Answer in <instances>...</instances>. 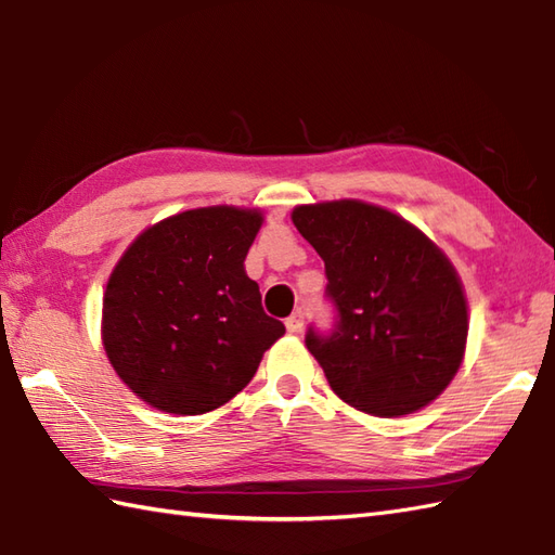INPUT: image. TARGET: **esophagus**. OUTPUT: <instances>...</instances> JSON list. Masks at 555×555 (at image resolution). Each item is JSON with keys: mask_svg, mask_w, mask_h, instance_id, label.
I'll use <instances>...</instances> for the list:
<instances>
[{"mask_svg": "<svg viewBox=\"0 0 555 555\" xmlns=\"http://www.w3.org/2000/svg\"><path fill=\"white\" fill-rule=\"evenodd\" d=\"M285 325H287V330L292 332V335H299L301 327H304V311H301V309L294 311V313L285 320Z\"/></svg>", "mask_w": 555, "mask_h": 555, "instance_id": "34e87169", "label": "esophagus"}]
</instances>
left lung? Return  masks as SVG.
<instances>
[{"mask_svg":"<svg viewBox=\"0 0 555 555\" xmlns=\"http://www.w3.org/2000/svg\"><path fill=\"white\" fill-rule=\"evenodd\" d=\"M292 220L325 261L335 323L306 330V347L332 391L379 417L435 401L461 367L467 339V306L449 258L373 204L297 206Z\"/></svg>","mask_w":555,"mask_h":555,"instance_id":"left-lung-1","label":"left lung"}]
</instances>
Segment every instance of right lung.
<instances>
[{
	"label": "right lung",
	"mask_w": 555,
	"mask_h": 555,
	"mask_svg": "<svg viewBox=\"0 0 555 555\" xmlns=\"http://www.w3.org/2000/svg\"><path fill=\"white\" fill-rule=\"evenodd\" d=\"M261 223L246 208H194L144 230L111 273L104 349L118 377L154 409H218L285 335L244 273Z\"/></svg>",
	"instance_id": "obj_1"
}]
</instances>
